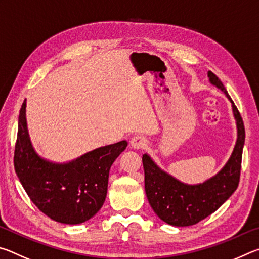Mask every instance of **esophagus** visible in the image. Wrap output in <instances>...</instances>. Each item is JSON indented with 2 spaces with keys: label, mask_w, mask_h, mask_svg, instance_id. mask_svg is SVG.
Segmentation results:
<instances>
[{
  "label": "esophagus",
  "mask_w": 259,
  "mask_h": 259,
  "mask_svg": "<svg viewBox=\"0 0 259 259\" xmlns=\"http://www.w3.org/2000/svg\"><path fill=\"white\" fill-rule=\"evenodd\" d=\"M130 146L134 150H143L146 146V139L143 136H135L130 140Z\"/></svg>",
  "instance_id": "esophagus-1"
}]
</instances>
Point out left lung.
<instances>
[{"mask_svg": "<svg viewBox=\"0 0 259 259\" xmlns=\"http://www.w3.org/2000/svg\"><path fill=\"white\" fill-rule=\"evenodd\" d=\"M208 77L231 102L238 130L234 150L221 171L202 184L188 185L160 169L150 155H143L148 202L162 221L172 226H191L207 218L233 194L239 185L245 138L242 117L222 81L212 72H208Z\"/></svg>", "mask_w": 259, "mask_h": 259, "instance_id": "obj_1", "label": "left lung"}]
</instances>
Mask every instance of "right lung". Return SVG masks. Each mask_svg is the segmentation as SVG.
I'll list each match as a JSON object with an SVG mask.
<instances>
[{"label":"right lung","mask_w":259,"mask_h":259,"mask_svg":"<svg viewBox=\"0 0 259 259\" xmlns=\"http://www.w3.org/2000/svg\"><path fill=\"white\" fill-rule=\"evenodd\" d=\"M125 140L88 152L67 163L43 159L30 143L26 99L21 105L15 147V170L32 202L54 221L76 225L103 207L113 162L125 150Z\"/></svg>","instance_id":"add662e5"}]
</instances>
